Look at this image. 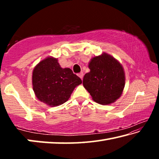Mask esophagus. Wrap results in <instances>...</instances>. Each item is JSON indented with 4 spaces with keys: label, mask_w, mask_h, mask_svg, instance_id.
Segmentation results:
<instances>
[{
    "label": "esophagus",
    "mask_w": 159,
    "mask_h": 159,
    "mask_svg": "<svg viewBox=\"0 0 159 159\" xmlns=\"http://www.w3.org/2000/svg\"><path fill=\"white\" fill-rule=\"evenodd\" d=\"M78 76H79L80 79H83V72H80V73H79V74H78Z\"/></svg>",
    "instance_id": "esophagus-1"
}]
</instances>
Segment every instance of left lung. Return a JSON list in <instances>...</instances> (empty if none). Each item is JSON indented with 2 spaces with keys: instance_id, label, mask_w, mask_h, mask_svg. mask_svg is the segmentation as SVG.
I'll return each mask as SVG.
<instances>
[{
  "instance_id": "obj_1",
  "label": "left lung",
  "mask_w": 159,
  "mask_h": 159,
  "mask_svg": "<svg viewBox=\"0 0 159 159\" xmlns=\"http://www.w3.org/2000/svg\"><path fill=\"white\" fill-rule=\"evenodd\" d=\"M83 85L97 103L107 105L121 96L125 76L122 64L106 52L91 59Z\"/></svg>"
}]
</instances>
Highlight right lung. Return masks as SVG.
<instances>
[{"label": "right lung", "instance_id": "obj_1", "mask_svg": "<svg viewBox=\"0 0 159 159\" xmlns=\"http://www.w3.org/2000/svg\"><path fill=\"white\" fill-rule=\"evenodd\" d=\"M82 83L69 68H61L57 58L48 57L34 67L32 85L39 100L57 107L69 99L74 88Z\"/></svg>", "mask_w": 159, "mask_h": 159}]
</instances>
